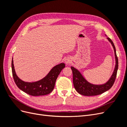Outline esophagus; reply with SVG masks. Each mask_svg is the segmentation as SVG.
Instances as JSON below:
<instances>
[{
	"mask_svg": "<svg viewBox=\"0 0 127 127\" xmlns=\"http://www.w3.org/2000/svg\"><path fill=\"white\" fill-rule=\"evenodd\" d=\"M71 59L70 58H66L64 59V63H66V64H69L71 63Z\"/></svg>",
	"mask_w": 127,
	"mask_h": 127,
	"instance_id": "obj_1",
	"label": "esophagus"
}]
</instances>
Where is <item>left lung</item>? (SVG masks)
<instances>
[{
	"label": "left lung",
	"mask_w": 127,
	"mask_h": 127,
	"mask_svg": "<svg viewBox=\"0 0 127 127\" xmlns=\"http://www.w3.org/2000/svg\"><path fill=\"white\" fill-rule=\"evenodd\" d=\"M105 36H107L106 35ZM106 39L112 45L114 52L116 65H115L112 74L105 83L96 85V84H93L88 82L77 69L71 66V69L73 75V84H74L75 90L80 94L84 96H95L99 95L110 90L113 85L115 79L116 78L118 69V59L116 54V48H115L113 42L109 37H107Z\"/></svg>",
	"instance_id": "obj_1"
}]
</instances>
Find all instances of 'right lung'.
<instances>
[{
	"label": "right lung",
	"instance_id": "obj_1",
	"mask_svg": "<svg viewBox=\"0 0 127 127\" xmlns=\"http://www.w3.org/2000/svg\"><path fill=\"white\" fill-rule=\"evenodd\" d=\"M13 58L11 61L12 74L17 86L25 93L32 96H42L49 94L54 89L56 79L65 64L60 63L53 67L44 78L34 82H26L21 79L16 74L14 66Z\"/></svg>",
	"mask_w": 127,
	"mask_h": 127
}]
</instances>
